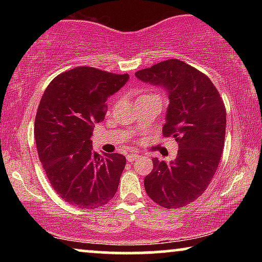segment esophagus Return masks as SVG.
Wrapping results in <instances>:
<instances>
[{"label":"esophagus","mask_w":262,"mask_h":262,"mask_svg":"<svg viewBox=\"0 0 262 262\" xmlns=\"http://www.w3.org/2000/svg\"><path fill=\"white\" fill-rule=\"evenodd\" d=\"M138 157H139V156L137 155V154H130V155L126 156V159H127L128 162H134V161L137 160Z\"/></svg>","instance_id":"34e87169"}]
</instances>
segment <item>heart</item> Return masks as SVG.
Wrapping results in <instances>:
<instances>
[{"instance_id": "1", "label": "heart", "mask_w": 262, "mask_h": 262, "mask_svg": "<svg viewBox=\"0 0 262 262\" xmlns=\"http://www.w3.org/2000/svg\"><path fill=\"white\" fill-rule=\"evenodd\" d=\"M150 95H156V94H152V93H148V94H144V95L139 96V98H138V99H141V98H144V96H150Z\"/></svg>"}]
</instances>
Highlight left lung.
<instances>
[{"instance_id": "8db88e82", "label": "left lung", "mask_w": 262, "mask_h": 262, "mask_svg": "<svg viewBox=\"0 0 262 262\" xmlns=\"http://www.w3.org/2000/svg\"><path fill=\"white\" fill-rule=\"evenodd\" d=\"M136 77L167 91L163 136L174 138L178 156L166 162L152 159L144 179L146 194L166 209L194 202L206 191L224 148L227 111L217 88L202 71L178 59L139 70Z\"/></svg>"}]
</instances>
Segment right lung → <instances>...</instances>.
I'll return each mask as SVG.
<instances>
[{
    "label": "right lung",
    "instance_id": "right-lung-1",
    "mask_svg": "<svg viewBox=\"0 0 262 262\" xmlns=\"http://www.w3.org/2000/svg\"><path fill=\"white\" fill-rule=\"evenodd\" d=\"M128 75L77 67L50 82L34 123L38 155L50 184L70 205L99 209L116 194L126 159L92 150L94 125L106 116V101Z\"/></svg>",
    "mask_w": 262,
    "mask_h": 262
}]
</instances>
